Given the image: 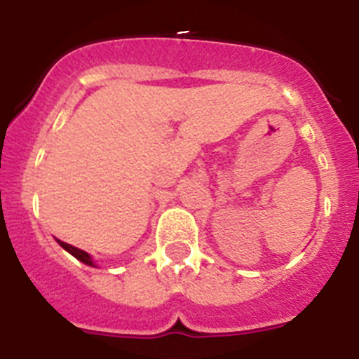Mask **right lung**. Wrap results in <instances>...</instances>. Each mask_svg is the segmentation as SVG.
Wrapping results in <instances>:
<instances>
[{
	"instance_id": "right-lung-1",
	"label": "right lung",
	"mask_w": 359,
	"mask_h": 359,
	"mask_svg": "<svg viewBox=\"0 0 359 359\" xmlns=\"http://www.w3.org/2000/svg\"><path fill=\"white\" fill-rule=\"evenodd\" d=\"M57 243L61 244V246L66 250V252L72 253V255L75 257V259H79V261L84 262V264H88V266H93V261H91V257L88 255V253H86V252H82V250L75 248V246H72V244H68V243H62V241H57Z\"/></svg>"
}]
</instances>
